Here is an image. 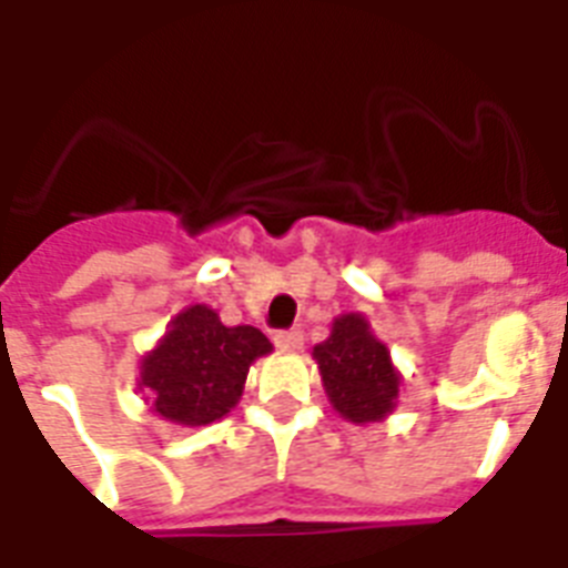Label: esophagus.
I'll return each instance as SVG.
<instances>
[{"label":"esophagus","mask_w":568,"mask_h":568,"mask_svg":"<svg viewBox=\"0 0 568 568\" xmlns=\"http://www.w3.org/2000/svg\"><path fill=\"white\" fill-rule=\"evenodd\" d=\"M274 343H276V349L297 352L303 349V335H300L297 328H285V332H276Z\"/></svg>","instance_id":"obj_1"}]
</instances>
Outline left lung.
I'll return each mask as SVG.
<instances>
[{
  "instance_id": "1",
  "label": "left lung",
  "mask_w": 568,
  "mask_h": 568,
  "mask_svg": "<svg viewBox=\"0 0 568 568\" xmlns=\"http://www.w3.org/2000/svg\"><path fill=\"white\" fill-rule=\"evenodd\" d=\"M312 355L328 402L346 422H381L393 413L402 375L364 314H341L332 323V335L317 343Z\"/></svg>"
}]
</instances>
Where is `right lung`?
Segmentation results:
<instances>
[{
	"mask_svg": "<svg viewBox=\"0 0 568 568\" xmlns=\"http://www.w3.org/2000/svg\"><path fill=\"white\" fill-rule=\"evenodd\" d=\"M271 349L260 328L225 326L211 306H190L144 355L138 389L166 422L202 427L240 404L247 369Z\"/></svg>",
	"mask_w": 568,
	"mask_h": 568,
	"instance_id": "1",
	"label": "right lung"
}]
</instances>
